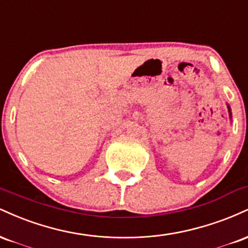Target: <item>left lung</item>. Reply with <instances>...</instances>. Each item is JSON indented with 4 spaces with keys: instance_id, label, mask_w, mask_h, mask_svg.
<instances>
[{
    "instance_id": "obj_1",
    "label": "left lung",
    "mask_w": 248,
    "mask_h": 248,
    "mask_svg": "<svg viewBox=\"0 0 248 248\" xmlns=\"http://www.w3.org/2000/svg\"><path fill=\"white\" fill-rule=\"evenodd\" d=\"M227 109H229V115H230V119H232V112H231V107H230V105L227 104Z\"/></svg>"
}]
</instances>
